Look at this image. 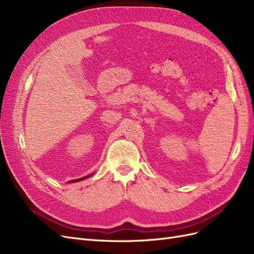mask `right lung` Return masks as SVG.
Listing matches in <instances>:
<instances>
[{
    "mask_svg": "<svg viewBox=\"0 0 254 254\" xmlns=\"http://www.w3.org/2000/svg\"><path fill=\"white\" fill-rule=\"evenodd\" d=\"M93 175V174H92ZM92 175H89V176H86V177H82V178H79V179H75V180H71V181H68V182H78V181H81V180H84V179H87V178H89V177H91Z\"/></svg>",
    "mask_w": 254,
    "mask_h": 254,
    "instance_id": "right-lung-1",
    "label": "right lung"
}]
</instances>
